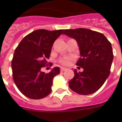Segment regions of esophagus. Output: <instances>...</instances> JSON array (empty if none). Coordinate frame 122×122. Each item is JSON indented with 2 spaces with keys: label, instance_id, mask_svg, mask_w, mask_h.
Segmentation results:
<instances>
[{
  "label": "esophagus",
  "instance_id": "esophagus-1",
  "mask_svg": "<svg viewBox=\"0 0 122 122\" xmlns=\"http://www.w3.org/2000/svg\"><path fill=\"white\" fill-rule=\"evenodd\" d=\"M65 70H66V68H61V71H65Z\"/></svg>",
  "mask_w": 122,
  "mask_h": 122
}]
</instances>
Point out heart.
Here are the masks:
<instances>
[{"instance_id": "obj_1", "label": "heart", "mask_w": 122, "mask_h": 122, "mask_svg": "<svg viewBox=\"0 0 122 122\" xmlns=\"http://www.w3.org/2000/svg\"><path fill=\"white\" fill-rule=\"evenodd\" d=\"M70 58H69V57H65V58H63V59H61V60L59 61V62L63 65H68L69 64H70Z\"/></svg>"}]
</instances>
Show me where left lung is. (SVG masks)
<instances>
[{
  "instance_id": "left-lung-1",
  "label": "left lung",
  "mask_w": 122,
  "mask_h": 122,
  "mask_svg": "<svg viewBox=\"0 0 122 122\" xmlns=\"http://www.w3.org/2000/svg\"><path fill=\"white\" fill-rule=\"evenodd\" d=\"M63 34L77 42L81 57L76 65L83 70L78 73L75 70L69 87L81 95L94 93L110 74L113 59L112 44L102 33L86 28L65 30Z\"/></svg>"
}]
</instances>
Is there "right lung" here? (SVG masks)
<instances>
[{
  "label": "right lung",
  "instance_id": "1",
  "mask_svg": "<svg viewBox=\"0 0 122 122\" xmlns=\"http://www.w3.org/2000/svg\"><path fill=\"white\" fill-rule=\"evenodd\" d=\"M64 30H37L23 39L11 61L12 76L19 91L28 98L40 99L51 92L54 77L60 73L59 67L49 73L41 71L47 65L54 41Z\"/></svg>",
  "mask_w": 122,
  "mask_h": 122
}]
</instances>
